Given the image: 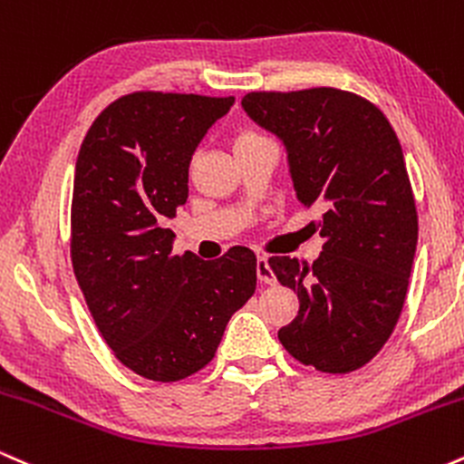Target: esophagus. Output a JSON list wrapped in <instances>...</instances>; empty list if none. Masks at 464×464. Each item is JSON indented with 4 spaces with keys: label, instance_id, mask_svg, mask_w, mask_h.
<instances>
[{
    "label": "esophagus",
    "instance_id": "1",
    "mask_svg": "<svg viewBox=\"0 0 464 464\" xmlns=\"http://www.w3.org/2000/svg\"><path fill=\"white\" fill-rule=\"evenodd\" d=\"M257 279L262 281V284H275V273L270 270L268 259H266L264 255L257 257Z\"/></svg>",
    "mask_w": 464,
    "mask_h": 464
}]
</instances>
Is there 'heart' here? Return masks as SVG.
Returning a JSON list of instances; mask_svg holds the SVG:
<instances>
[{"mask_svg": "<svg viewBox=\"0 0 464 464\" xmlns=\"http://www.w3.org/2000/svg\"><path fill=\"white\" fill-rule=\"evenodd\" d=\"M257 140H266L264 132H259L257 129H244L239 135L236 137V143H242V141H257Z\"/></svg>", "mask_w": 464, "mask_h": 464, "instance_id": "obj_1", "label": "heart"}]
</instances>
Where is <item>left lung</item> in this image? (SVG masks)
Returning <instances> with one entry per match:
<instances>
[{"label": "left lung", "mask_w": 464, "mask_h": 464, "mask_svg": "<svg viewBox=\"0 0 464 464\" xmlns=\"http://www.w3.org/2000/svg\"><path fill=\"white\" fill-rule=\"evenodd\" d=\"M244 111L284 140L296 196L323 209L314 264L268 259L299 296V316L279 329L287 353L344 375L380 353L401 316L419 218L401 143L386 115L334 87L253 92Z\"/></svg>", "instance_id": "obj_1"}]
</instances>
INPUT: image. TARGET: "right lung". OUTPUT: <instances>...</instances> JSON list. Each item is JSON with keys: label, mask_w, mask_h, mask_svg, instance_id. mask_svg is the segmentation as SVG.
<instances>
[{"label": "right lung", "mask_w": 464, "mask_h": 464, "mask_svg": "<svg viewBox=\"0 0 464 464\" xmlns=\"http://www.w3.org/2000/svg\"><path fill=\"white\" fill-rule=\"evenodd\" d=\"M236 98L135 92L93 120L80 146L69 253L104 343L126 369L179 382L214 360L227 323L257 284V257L233 246L202 262L163 227L188 202L189 161Z\"/></svg>", "instance_id": "add662e5"}]
</instances>
